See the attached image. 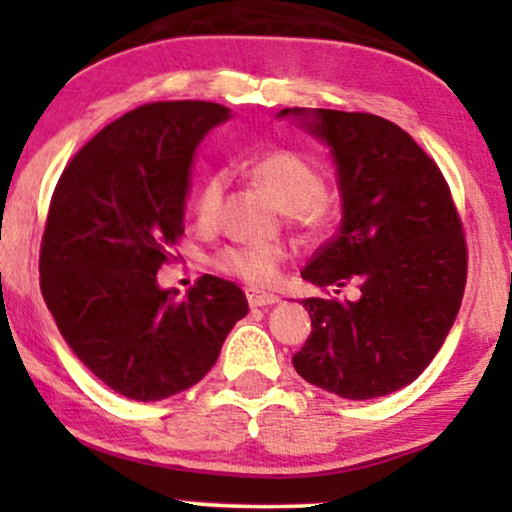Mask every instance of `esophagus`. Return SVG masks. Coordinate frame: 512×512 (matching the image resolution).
Wrapping results in <instances>:
<instances>
[{"mask_svg":"<svg viewBox=\"0 0 512 512\" xmlns=\"http://www.w3.org/2000/svg\"><path fill=\"white\" fill-rule=\"evenodd\" d=\"M245 298H248L250 308H264V305L279 303V296H274V293H267V291H260V289H248L245 291Z\"/></svg>","mask_w":512,"mask_h":512,"instance_id":"34e87169","label":"esophagus"}]
</instances>
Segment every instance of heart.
Instances as JSON below:
<instances>
[{"instance_id":"obj_1","label":"heart","mask_w":512,"mask_h":512,"mask_svg":"<svg viewBox=\"0 0 512 512\" xmlns=\"http://www.w3.org/2000/svg\"><path fill=\"white\" fill-rule=\"evenodd\" d=\"M250 175L272 192L279 207L289 211L291 221L305 233L320 236L334 221V207L325 195V178L308 158L289 149L264 151L250 161ZM226 180L221 173H209L195 192V219L211 226L219 219ZM286 250L281 245L243 243L216 252L214 264L223 274L238 276L255 286H269L279 279Z\"/></svg>"}]
</instances>
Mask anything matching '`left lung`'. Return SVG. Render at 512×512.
<instances>
[{"label": "left lung", "mask_w": 512, "mask_h": 512, "mask_svg": "<svg viewBox=\"0 0 512 512\" xmlns=\"http://www.w3.org/2000/svg\"><path fill=\"white\" fill-rule=\"evenodd\" d=\"M327 142L342 190V226L303 269L325 296L305 298L310 330L293 368L344 399L414 383L448 337L464 284L467 240L450 187L395 122L370 113L286 108ZM356 283V302L329 296Z\"/></svg>", "instance_id": "obj_1"}]
</instances>
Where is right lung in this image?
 <instances>
[{
  "mask_svg": "<svg viewBox=\"0 0 512 512\" xmlns=\"http://www.w3.org/2000/svg\"><path fill=\"white\" fill-rule=\"evenodd\" d=\"M231 110L146 103L110 122L62 170L40 243V291L64 342L117 395L158 402L209 373L248 315L233 281L204 274L187 298L158 286L182 238L197 144Z\"/></svg>",
  "mask_w": 512,
  "mask_h": 512,
  "instance_id": "right-lung-1",
  "label": "right lung"
}]
</instances>
